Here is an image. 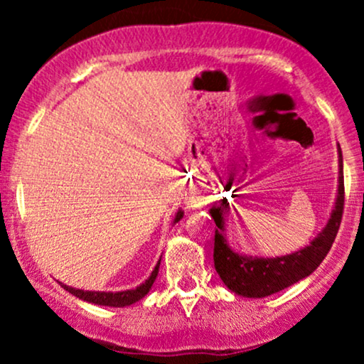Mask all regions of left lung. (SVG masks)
<instances>
[{"label":"left lung","mask_w":364,"mask_h":364,"mask_svg":"<svg viewBox=\"0 0 364 364\" xmlns=\"http://www.w3.org/2000/svg\"><path fill=\"white\" fill-rule=\"evenodd\" d=\"M337 154H339V185H337L336 203L325 228L310 245L298 252L281 255V257H252V255L237 253L231 248L224 235L225 217L229 210L228 200L223 198L219 205H212L208 212L217 225L214 265L220 281L229 291L243 298H265L308 277L323 262L339 231L342 210H344V173H342V150L339 144H337Z\"/></svg>","instance_id":"1"}]
</instances>
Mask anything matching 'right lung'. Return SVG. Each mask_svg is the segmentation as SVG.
<instances>
[{
    "label": "right lung",
    "mask_w": 364,
    "mask_h": 364,
    "mask_svg": "<svg viewBox=\"0 0 364 364\" xmlns=\"http://www.w3.org/2000/svg\"><path fill=\"white\" fill-rule=\"evenodd\" d=\"M183 214H185V212H183L181 208H179V210L176 212V215H174L173 224L179 223V220L183 219ZM161 258H159L157 265L154 267L152 274L149 275L147 281L141 282L140 286L135 287V289L112 292V291H83V289H75V287L66 286V284H61V286H63V289L68 291L70 294H73L75 298L82 299V301L92 303V304H101V306L124 308V306H129V304L140 301L141 298H145V296H147V292L150 291V287H152V284H154V281H156V277H157V274H159V265H161Z\"/></svg>",
    "instance_id": "1"
}]
</instances>
